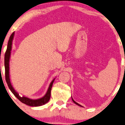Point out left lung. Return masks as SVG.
I'll return each instance as SVG.
<instances>
[{
	"instance_id": "8db88e82",
	"label": "left lung",
	"mask_w": 125,
	"mask_h": 125,
	"mask_svg": "<svg viewBox=\"0 0 125 125\" xmlns=\"http://www.w3.org/2000/svg\"><path fill=\"white\" fill-rule=\"evenodd\" d=\"M71 98H72V101H73V102H74V104H77V105H78V106H81V107H83V106H82V105H81V104H78V103H77V102H75V101L74 100V99H73V98H72V96H71Z\"/></svg>"
}]
</instances>
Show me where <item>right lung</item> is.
Wrapping results in <instances>:
<instances>
[{
    "instance_id": "obj_1",
    "label": "right lung",
    "mask_w": 125,
    "mask_h": 125,
    "mask_svg": "<svg viewBox=\"0 0 125 125\" xmlns=\"http://www.w3.org/2000/svg\"><path fill=\"white\" fill-rule=\"evenodd\" d=\"M15 32H14L11 34V35L10 37L9 41H8L7 48L4 55V67H5V76H6V81L7 83L8 84V87L10 90L12 94L16 96L19 100L23 104L29 105L30 106H33V107H37V106H41L44 105L46 104L49 102L51 96V90L52 88V84L54 83L55 78L51 81V82L50 84L49 87L48 88L47 92L43 97L40 98L38 99H31L29 98L26 97L25 96H21L19 95L18 92L14 89L13 86L11 84V80H10V60L11 50H12V41L14 39Z\"/></svg>"
}]
</instances>
